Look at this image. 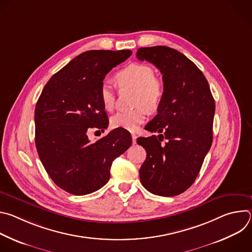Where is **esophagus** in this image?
<instances>
[{
    "label": "esophagus",
    "instance_id": "34e87169",
    "mask_svg": "<svg viewBox=\"0 0 252 252\" xmlns=\"http://www.w3.org/2000/svg\"><path fill=\"white\" fill-rule=\"evenodd\" d=\"M131 137H132V142L135 143V142H136V138H137L136 134H135V133H131Z\"/></svg>",
    "mask_w": 252,
    "mask_h": 252
}]
</instances>
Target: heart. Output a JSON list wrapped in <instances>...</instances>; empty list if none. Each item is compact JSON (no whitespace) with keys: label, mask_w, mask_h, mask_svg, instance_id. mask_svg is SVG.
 Returning <instances> with one entry per match:
<instances>
[{"label":"heart","mask_w":252,"mask_h":252,"mask_svg":"<svg viewBox=\"0 0 252 252\" xmlns=\"http://www.w3.org/2000/svg\"><path fill=\"white\" fill-rule=\"evenodd\" d=\"M117 80L122 86H130L136 89L134 103L138 105L132 110L118 112L112 117L111 124L114 127L134 131L146 121L148 110L151 112L158 110L164 94L163 86L156 79L154 68L145 63H130L119 71ZM99 98L106 111L114 109L116 94L113 85L109 81L101 84Z\"/></svg>","instance_id":"b5f03b06"}]
</instances>
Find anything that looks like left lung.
<instances>
[{
  "label": "left lung",
  "instance_id": "8db88e82",
  "mask_svg": "<svg viewBox=\"0 0 252 252\" xmlns=\"http://www.w3.org/2000/svg\"><path fill=\"white\" fill-rule=\"evenodd\" d=\"M136 58L159 69L164 90L158 115L145 127L159 134L136 139L147 152L140 183L154 194L178 195L194 183L211 147L214 99L202 71L178 51L139 48Z\"/></svg>",
  "mask_w": 252,
  "mask_h": 252
}]
</instances>
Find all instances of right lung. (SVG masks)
Instances as JSON below:
<instances>
[{
	"instance_id": "1",
	"label": "right lung",
	"mask_w": 252,
	"mask_h": 252,
	"mask_svg": "<svg viewBox=\"0 0 252 252\" xmlns=\"http://www.w3.org/2000/svg\"><path fill=\"white\" fill-rule=\"evenodd\" d=\"M131 54L95 50L79 55L50 79L35 104L40 159L53 182L68 193L85 195L102 188L115 158L131 146L125 128L94 142L88 136L94 128L107 127L99 89L105 75Z\"/></svg>"
}]
</instances>
